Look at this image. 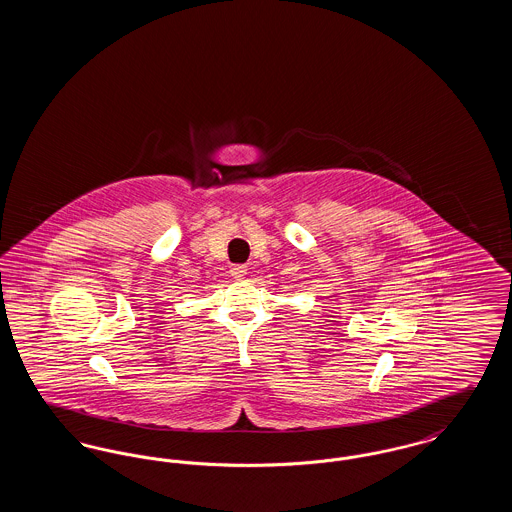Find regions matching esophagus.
<instances>
[{
    "label": "esophagus",
    "mask_w": 512,
    "mask_h": 512,
    "mask_svg": "<svg viewBox=\"0 0 512 512\" xmlns=\"http://www.w3.org/2000/svg\"><path fill=\"white\" fill-rule=\"evenodd\" d=\"M230 274L234 278H244L245 274H247V267L245 265H232L230 267Z\"/></svg>",
    "instance_id": "34e87169"
}]
</instances>
